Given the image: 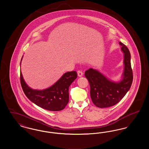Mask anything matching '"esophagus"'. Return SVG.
I'll return each instance as SVG.
<instances>
[{"label":"esophagus","instance_id":"1","mask_svg":"<svg viewBox=\"0 0 149 149\" xmlns=\"http://www.w3.org/2000/svg\"><path fill=\"white\" fill-rule=\"evenodd\" d=\"M77 73H78V77H82L83 75V72L82 71H80V70H78L77 71Z\"/></svg>","mask_w":149,"mask_h":149}]
</instances>
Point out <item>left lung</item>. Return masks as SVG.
<instances>
[{"mask_svg":"<svg viewBox=\"0 0 149 149\" xmlns=\"http://www.w3.org/2000/svg\"><path fill=\"white\" fill-rule=\"evenodd\" d=\"M124 53L125 69L123 78L119 83L109 80L99 71L91 68L85 72L88 80L93 103L99 108L113 106L118 103L126 94L133 81V72L131 65V54L127 46L119 42Z\"/></svg>","mask_w":149,"mask_h":149,"instance_id":"1","label":"left lung"}]
</instances>
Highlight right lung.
<instances>
[{
	"mask_svg": "<svg viewBox=\"0 0 149 149\" xmlns=\"http://www.w3.org/2000/svg\"><path fill=\"white\" fill-rule=\"evenodd\" d=\"M75 71L66 72L56 83L43 91L33 90L27 85L20 74L23 91L31 102L38 106L51 111H59L65 108L69 102V88L77 78Z\"/></svg>",
	"mask_w": 149,
	"mask_h": 149,
	"instance_id": "obj_1",
	"label": "right lung"
}]
</instances>
